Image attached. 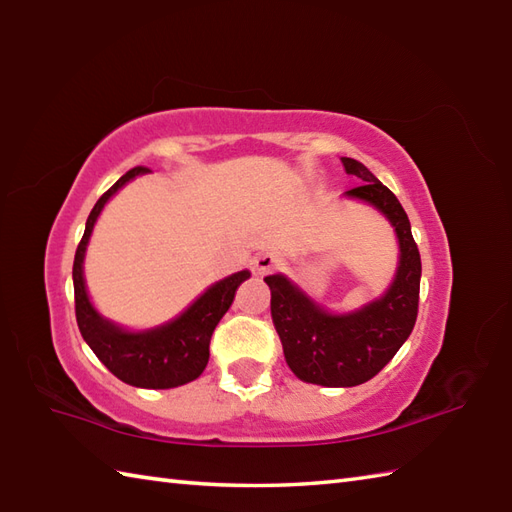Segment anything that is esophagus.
Instances as JSON below:
<instances>
[{
    "mask_svg": "<svg viewBox=\"0 0 512 512\" xmlns=\"http://www.w3.org/2000/svg\"><path fill=\"white\" fill-rule=\"evenodd\" d=\"M279 266V257L273 255V253H264L259 255L255 262H253V268H255V275H268L273 273V270Z\"/></svg>",
    "mask_w": 512,
    "mask_h": 512,
    "instance_id": "obj_1",
    "label": "esophagus"
}]
</instances>
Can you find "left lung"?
<instances>
[{"label": "left lung", "mask_w": 512, "mask_h": 512, "mask_svg": "<svg viewBox=\"0 0 512 512\" xmlns=\"http://www.w3.org/2000/svg\"><path fill=\"white\" fill-rule=\"evenodd\" d=\"M341 160L347 173L363 180L347 195L374 204L396 228L400 266L387 295L363 310L336 317L321 310L286 277L264 279L286 363L301 380L323 387H354L374 378L407 341L416 325L420 299L422 264L405 209L363 162Z\"/></svg>", "instance_id": "left-lung-1"}]
</instances>
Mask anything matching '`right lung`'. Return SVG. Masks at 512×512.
<instances>
[{
  "mask_svg": "<svg viewBox=\"0 0 512 512\" xmlns=\"http://www.w3.org/2000/svg\"><path fill=\"white\" fill-rule=\"evenodd\" d=\"M147 167L129 169L114 187L107 189L85 222V233L76 246L72 279H74V312L79 323L81 336L99 356V361L110 372L121 378L123 383L145 389H171L198 378L206 363H209V345L215 325L231 308L235 290L242 281L250 277L248 270L235 273L222 281H217L193 306L182 312L176 321L149 332H125L114 323L105 321L99 312L92 308L85 292L83 281V257L88 246L90 233L94 228L105 202L123 187L125 182L136 178L138 173H147Z\"/></svg>",
  "mask_w": 512,
  "mask_h": 512,
  "instance_id": "add662e5",
  "label": "right lung"
}]
</instances>
